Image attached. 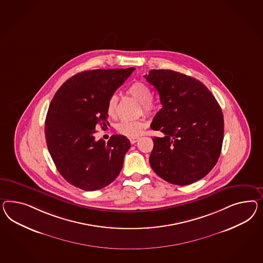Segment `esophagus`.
<instances>
[{
  "mask_svg": "<svg viewBox=\"0 0 263 263\" xmlns=\"http://www.w3.org/2000/svg\"><path fill=\"white\" fill-rule=\"evenodd\" d=\"M129 140H130V142H131L132 144H134V143H136V142L140 140V138H139V137H132V138H130Z\"/></svg>",
  "mask_w": 263,
  "mask_h": 263,
  "instance_id": "34e87169",
  "label": "esophagus"
}]
</instances>
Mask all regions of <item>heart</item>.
I'll return each instance as SVG.
<instances>
[{
	"label": "heart",
	"mask_w": 263,
	"mask_h": 263,
	"mask_svg": "<svg viewBox=\"0 0 263 263\" xmlns=\"http://www.w3.org/2000/svg\"><path fill=\"white\" fill-rule=\"evenodd\" d=\"M127 92L134 99L142 103V109L145 113L151 114L155 110V104L152 101V92L149 87L142 82H134L129 86ZM107 114L111 118H116L118 112V97L112 96L108 100L106 108ZM145 122L142 120L128 121L123 120L117 124V131L121 135L126 137H136L142 133V129L145 127Z\"/></svg>",
	"instance_id": "heart-1"
}]
</instances>
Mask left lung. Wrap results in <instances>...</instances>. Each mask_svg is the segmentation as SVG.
<instances>
[{"label": "left lung", "mask_w": 263, "mask_h": 263, "mask_svg": "<svg viewBox=\"0 0 263 263\" xmlns=\"http://www.w3.org/2000/svg\"><path fill=\"white\" fill-rule=\"evenodd\" d=\"M144 78L159 92L163 108L151 129L149 157L158 176L174 185L192 184L205 177L220 156L224 119L218 102L201 81L171 70H151Z\"/></svg>", "instance_id": "left-lung-1"}]
</instances>
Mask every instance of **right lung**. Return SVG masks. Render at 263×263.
Returning a JSON list of instances; mask_svg holds the SVG:
<instances>
[{"label":"right lung","mask_w":263,"mask_h":263,"mask_svg":"<svg viewBox=\"0 0 263 263\" xmlns=\"http://www.w3.org/2000/svg\"><path fill=\"white\" fill-rule=\"evenodd\" d=\"M135 68L84 71L57 90L45 121V136L57 171L71 185L93 192L110 185L121 172L131 146L125 136L96 140L106 128L107 102Z\"/></svg>","instance_id":"1"}]
</instances>
